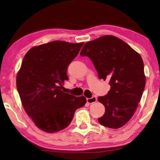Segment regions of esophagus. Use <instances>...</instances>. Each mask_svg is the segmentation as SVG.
<instances>
[{"instance_id":"esophagus-1","label":"esophagus","mask_w":160,"mask_h":160,"mask_svg":"<svg viewBox=\"0 0 160 160\" xmlns=\"http://www.w3.org/2000/svg\"><path fill=\"white\" fill-rule=\"evenodd\" d=\"M96 101H97V98H96V96H93L92 98H87V102L88 104H92V103L96 102Z\"/></svg>"}]
</instances>
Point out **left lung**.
<instances>
[{
    "mask_svg": "<svg viewBox=\"0 0 160 160\" xmlns=\"http://www.w3.org/2000/svg\"><path fill=\"white\" fill-rule=\"evenodd\" d=\"M80 56L89 58L100 79L109 80L108 93L98 98L105 107L98 122L111 128L123 127L133 115L145 87L140 55L117 37L104 36L84 44Z\"/></svg>",
    "mask_w": 160,
    "mask_h": 160,
    "instance_id": "obj_1",
    "label": "left lung"
}]
</instances>
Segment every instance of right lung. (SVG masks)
<instances>
[{
  "mask_svg": "<svg viewBox=\"0 0 160 160\" xmlns=\"http://www.w3.org/2000/svg\"><path fill=\"white\" fill-rule=\"evenodd\" d=\"M84 42L60 40L29 49L16 77V87L24 109L37 127L47 132L69 125L75 112L87 102L84 96L64 93L61 87L68 80L69 64Z\"/></svg>",
  "mask_w": 160,
  "mask_h": 160,
  "instance_id": "1",
  "label": "right lung"
}]
</instances>
